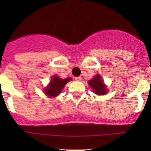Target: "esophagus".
<instances>
[{"instance_id":"esophagus-1","label":"esophagus","mask_w":151,"mask_h":151,"mask_svg":"<svg viewBox=\"0 0 151 151\" xmlns=\"http://www.w3.org/2000/svg\"><path fill=\"white\" fill-rule=\"evenodd\" d=\"M75 79L76 80V81H81V80H82V77H81V76L76 77V78H75Z\"/></svg>"}]
</instances>
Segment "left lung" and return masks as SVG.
Masks as SVG:
<instances>
[{"mask_svg":"<svg viewBox=\"0 0 151 151\" xmlns=\"http://www.w3.org/2000/svg\"><path fill=\"white\" fill-rule=\"evenodd\" d=\"M88 85L93 89V91L95 92V94H100V95H103V94H106V86L104 84V82L101 79L100 75L96 76L95 77H94V78L90 80L88 82Z\"/></svg>","mask_w":151,"mask_h":151,"instance_id":"left-lung-1","label":"left lung"}]
</instances>
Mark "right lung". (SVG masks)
<instances>
[{
	"label": "right lung",
	"instance_id": "obj_1",
	"mask_svg": "<svg viewBox=\"0 0 151 151\" xmlns=\"http://www.w3.org/2000/svg\"><path fill=\"white\" fill-rule=\"evenodd\" d=\"M70 80H71L70 78L62 79L57 76H54L50 82L48 87H47L45 90V94L50 97H55V96L58 95L61 93L62 89L63 88L65 85Z\"/></svg>",
	"mask_w": 151,
	"mask_h": 151
}]
</instances>
